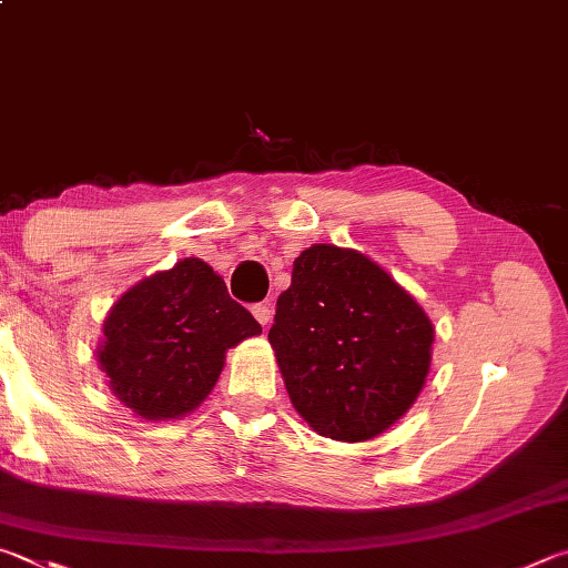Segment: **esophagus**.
Segmentation results:
<instances>
[{"label":"esophagus","mask_w":568,"mask_h":568,"mask_svg":"<svg viewBox=\"0 0 568 568\" xmlns=\"http://www.w3.org/2000/svg\"><path fill=\"white\" fill-rule=\"evenodd\" d=\"M253 315H255L257 323L267 327V323H271V317H273V311H271V305H267V303H261V305H253Z\"/></svg>","instance_id":"1"}]
</instances>
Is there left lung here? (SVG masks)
Instances as JSON below:
<instances>
[{
	"label": "left lung",
	"instance_id": "obj_1",
	"mask_svg": "<svg viewBox=\"0 0 568 568\" xmlns=\"http://www.w3.org/2000/svg\"><path fill=\"white\" fill-rule=\"evenodd\" d=\"M267 339L297 415L323 437L367 442L415 405L435 327L383 265L315 243L295 257Z\"/></svg>",
	"mask_w": 568,
	"mask_h": 568
}]
</instances>
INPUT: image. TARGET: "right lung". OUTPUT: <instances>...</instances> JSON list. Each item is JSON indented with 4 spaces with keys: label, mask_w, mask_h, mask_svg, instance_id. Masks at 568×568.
Masks as SVG:
<instances>
[{
    "label": "right lung",
    "mask_w": 568,
    "mask_h": 568,
    "mask_svg": "<svg viewBox=\"0 0 568 568\" xmlns=\"http://www.w3.org/2000/svg\"><path fill=\"white\" fill-rule=\"evenodd\" d=\"M261 333L209 263L183 257L113 303L97 359L133 415L169 422L199 407L219 383L225 353Z\"/></svg>",
    "instance_id": "obj_1"
}]
</instances>
